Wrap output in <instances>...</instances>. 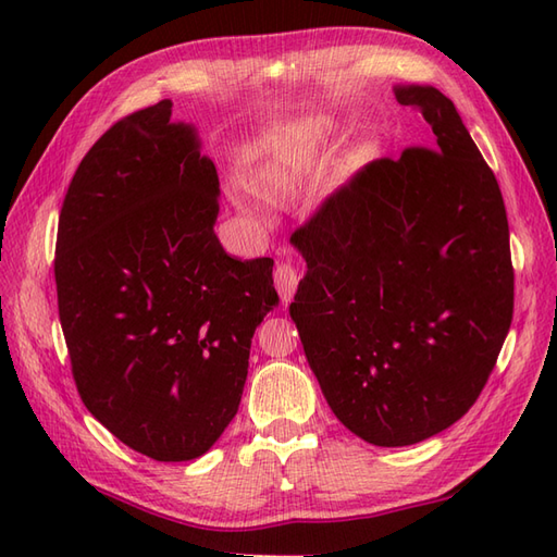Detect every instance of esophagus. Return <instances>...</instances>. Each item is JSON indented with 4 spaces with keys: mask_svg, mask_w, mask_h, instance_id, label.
Wrapping results in <instances>:
<instances>
[{
    "mask_svg": "<svg viewBox=\"0 0 557 557\" xmlns=\"http://www.w3.org/2000/svg\"><path fill=\"white\" fill-rule=\"evenodd\" d=\"M275 287L280 292L282 301L289 304L292 297H294V292H297V287H299V272H297V268H294L292 263H280L275 268Z\"/></svg>",
    "mask_w": 557,
    "mask_h": 557,
    "instance_id": "esophagus-1",
    "label": "esophagus"
}]
</instances>
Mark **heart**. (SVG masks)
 <instances>
[{
	"label": "heart",
	"mask_w": 557,
	"mask_h": 557,
	"mask_svg": "<svg viewBox=\"0 0 557 557\" xmlns=\"http://www.w3.org/2000/svg\"><path fill=\"white\" fill-rule=\"evenodd\" d=\"M335 128V116L325 114L309 124L285 126L277 134H272L258 158V168L270 194H294L301 184L309 182ZM375 148L373 138H363L347 152L342 164L347 172H357L375 156Z\"/></svg>",
	"instance_id": "1"
}]
</instances>
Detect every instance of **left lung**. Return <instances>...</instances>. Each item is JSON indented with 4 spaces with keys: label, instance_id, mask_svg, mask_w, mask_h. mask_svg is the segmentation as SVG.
Returning a JSON list of instances; mask_svg holds the SVG:
<instances>
[{
    "label": "left lung",
    "instance_id": "left-lung-1",
    "mask_svg": "<svg viewBox=\"0 0 557 557\" xmlns=\"http://www.w3.org/2000/svg\"><path fill=\"white\" fill-rule=\"evenodd\" d=\"M393 90L429 122L431 146L366 164L292 236L309 268L289 304L306 361L335 417L377 447L465 417L515 304L500 186L453 100Z\"/></svg>",
    "mask_w": 557,
    "mask_h": 557
}]
</instances>
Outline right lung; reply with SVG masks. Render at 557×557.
I'll list each match as a JSON object with an SVG mask.
<instances>
[{
    "label": "right lung",
    "instance_id": "right-lung-1",
    "mask_svg": "<svg viewBox=\"0 0 557 557\" xmlns=\"http://www.w3.org/2000/svg\"><path fill=\"white\" fill-rule=\"evenodd\" d=\"M215 164L172 102L128 114L81 160L59 215V321L83 405L136 453L188 461L239 409L272 258L224 251Z\"/></svg>",
    "mask_w": 557,
    "mask_h": 557
}]
</instances>
